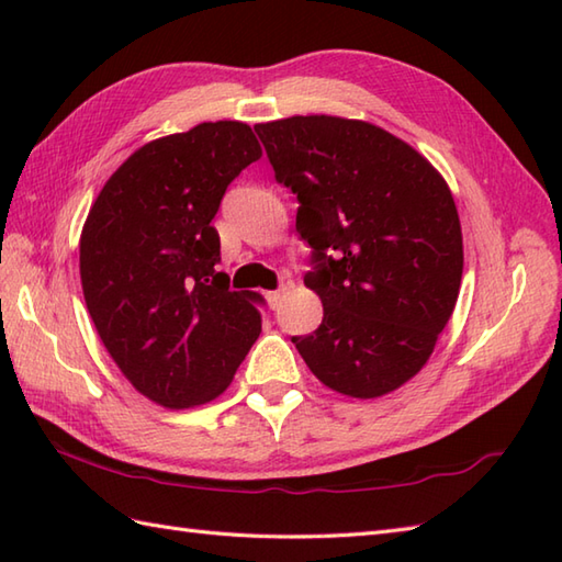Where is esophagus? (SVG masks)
Here are the masks:
<instances>
[{
  "instance_id": "esophagus-1",
  "label": "esophagus",
  "mask_w": 562,
  "mask_h": 562,
  "mask_svg": "<svg viewBox=\"0 0 562 562\" xmlns=\"http://www.w3.org/2000/svg\"><path fill=\"white\" fill-rule=\"evenodd\" d=\"M284 294H288V288H280V290H274V292H268V304H270V308H280V304H282V300H284Z\"/></svg>"
}]
</instances>
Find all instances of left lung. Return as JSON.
Returning a JSON list of instances; mask_svg holds the SVG:
<instances>
[{"label": "left lung", "instance_id": "8db88e82", "mask_svg": "<svg viewBox=\"0 0 562 562\" xmlns=\"http://www.w3.org/2000/svg\"><path fill=\"white\" fill-rule=\"evenodd\" d=\"M274 181L300 200L314 248L304 284L324 304L292 342L314 376L352 398L413 379L453 314L463 238L445 178L420 151L364 121L294 115L260 123Z\"/></svg>", "mask_w": 562, "mask_h": 562}]
</instances>
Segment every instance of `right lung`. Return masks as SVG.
Returning <instances> with one entry per match:
<instances>
[{"mask_svg": "<svg viewBox=\"0 0 562 562\" xmlns=\"http://www.w3.org/2000/svg\"><path fill=\"white\" fill-rule=\"evenodd\" d=\"M260 157L238 121L159 137L121 164L83 222L93 326L130 384L164 408L217 398L260 336L262 296L229 290L212 226L226 186Z\"/></svg>", "mask_w": 562, "mask_h": 562, "instance_id": "right-lung-1", "label": "right lung"}]
</instances>
